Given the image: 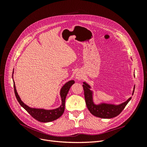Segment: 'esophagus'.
<instances>
[{
  "label": "esophagus",
  "instance_id": "1",
  "mask_svg": "<svg viewBox=\"0 0 147 147\" xmlns=\"http://www.w3.org/2000/svg\"><path fill=\"white\" fill-rule=\"evenodd\" d=\"M75 77H76V79L78 80H81L82 78H83V75L81 72H77L76 75H75Z\"/></svg>",
  "mask_w": 147,
  "mask_h": 147
}]
</instances>
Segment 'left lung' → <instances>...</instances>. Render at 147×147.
Here are the masks:
<instances>
[{"label":"left lung","instance_id":"left-lung-1","mask_svg":"<svg viewBox=\"0 0 147 147\" xmlns=\"http://www.w3.org/2000/svg\"><path fill=\"white\" fill-rule=\"evenodd\" d=\"M83 87L84 90V99H85L88 109L94 116L99 118L108 119L118 116L131 99V97L126 101L118 105L104 103V102H101L99 104H96L94 102V100H93V94H94V93H93L92 90H91V86L86 82H84ZM134 89L135 86H134V89H133L132 95L134 94Z\"/></svg>","mask_w":147,"mask_h":147}]
</instances>
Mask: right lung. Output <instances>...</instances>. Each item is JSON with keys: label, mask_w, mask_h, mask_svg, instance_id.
<instances>
[{"label": "right lung", "mask_w": 147, "mask_h": 147, "mask_svg": "<svg viewBox=\"0 0 147 147\" xmlns=\"http://www.w3.org/2000/svg\"><path fill=\"white\" fill-rule=\"evenodd\" d=\"M13 73H14V69L13 71L12 78L13 79ZM13 81V86H14V91L15 96L17 100L18 101L22 107H23L27 112L32 116L34 118L37 119V121L43 123H48L53 121L54 120L59 118L63 114L65 109V100L66 96L70 90L71 86L75 83L74 80H70L65 83L64 85L62 86L60 90V96L61 98V105L56 109L47 110L45 109H37L30 107L28 105L25 104L24 102L21 100L18 94L15 83Z\"/></svg>", "instance_id": "add662e5"}]
</instances>
